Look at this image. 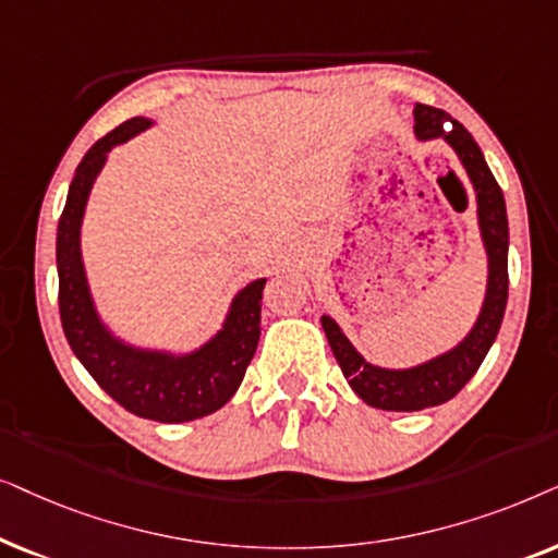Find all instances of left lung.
I'll return each instance as SVG.
<instances>
[{"mask_svg":"<svg viewBox=\"0 0 558 558\" xmlns=\"http://www.w3.org/2000/svg\"><path fill=\"white\" fill-rule=\"evenodd\" d=\"M413 119L415 137H441L457 153L470 175L474 198H477L480 236L487 252V291L477 322L454 349L405 369H388L367 362L344 337L339 324L331 316H322L326 339L347 383L367 405L380 408V411H423V408L441 405L454 398L487 356L500 331L505 303H508V211H505L502 191L493 170L487 168L485 155L470 132L444 109L415 104Z\"/></svg>","mask_w":558,"mask_h":558,"instance_id":"1","label":"left lung"}]
</instances>
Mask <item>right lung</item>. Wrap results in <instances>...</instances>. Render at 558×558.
<instances>
[{
  "label": "right lung",
  "instance_id": "1",
  "mask_svg": "<svg viewBox=\"0 0 558 558\" xmlns=\"http://www.w3.org/2000/svg\"><path fill=\"white\" fill-rule=\"evenodd\" d=\"M150 124L145 117L128 119L101 137L78 162L58 221V306L73 354L104 392L140 418L183 423L219 411L240 388L259 341V301L267 278L244 286L232 299L221 329L206 344L185 354L128 344L101 322L81 257V221L88 193L111 147L128 143Z\"/></svg>",
  "mask_w": 558,
  "mask_h": 558
}]
</instances>
